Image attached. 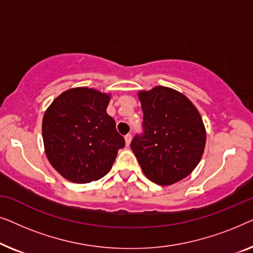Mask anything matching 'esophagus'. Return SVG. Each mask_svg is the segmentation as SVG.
I'll list each match as a JSON object with an SVG mask.
<instances>
[{"instance_id": "esophagus-1", "label": "esophagus", "mask_w": 253, "mask_h": 253, "mask_svg": "<svg viewBox=\"0 0 253 253\" xmlns=\"http://www.w3.org/2000/svg\"><path fill=\"white\" fill-rule=\"evenodd\" d=\"M124 139H126V146H129L130 143H131V139H132V136H131L130 133H127L126 137H124Z\"/></svg>"}]
</instances>
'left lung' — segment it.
<instances>
[{
  "label": "left lung",
  "mask_w": 253,
  "mask_h": 253,
  "mask_svg": "<svg viewBox=\"0 0 253 253\" xmlns=\"http://www.w3.org/2000/svg\"><path fill=\"white\" fill-rule=\"evenodd\" d=\"M143 133L131 150L145 176L159 185H171L192 172L203 157L206 131L195 105L175 89L155 86L138 93Z\"/></svg>",
  "instance_id": "left-lung-1"
}]
</instances>
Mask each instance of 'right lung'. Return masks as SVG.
<instances>
[{"mask_svg": "<svg viewBox=\"0 0 253 253\" xmlns=\"http://www.w3.org/2000/svg\"><path fill=\"white\" fill-rule=\"evenodd\" d=\"M109 100V94L94 88H70L44 113V152L68 181H98L112 169L117 151L126 145L115 121L107 114Z\"/></svg>", "mask_w": 253, "mask_h": 253, "instance_id": "right-lung-1", "label": "right lung"}]
</instances>
